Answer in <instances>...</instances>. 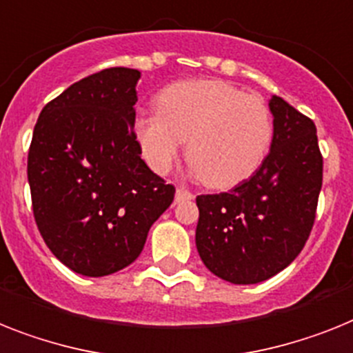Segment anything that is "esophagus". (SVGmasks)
<instances>
[{
    "mask_svg": "<svg viewBox=\"0 0 353 353\" xmlns=\"http://www.w3.org/2000/svg\"><path fill=\"white\" fill-rule=\"evenodd\" d=\"M194 199V194L188 192L186 188H177L176 190V203H183V201Z\"/></svg>",
    "mask_w": 353,
    "mask_h": 353,
    "instance_id": "1",
    "label": "esophagus"
}]
</instances>
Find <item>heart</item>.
<instances>
[{"mask_svg":"<svg viewBox=\"0 0 353 353\" xmlns=\"http://www.w3.org/2000/svg\"><path fill=\"white\" fill-rule=\"evenodd\" d=\"M156 108L136 118L134 136L158 174L170 170L186 141V161L201 181L224 190L250 179L271 150L268 103L228 82H176L158 94Z\"/></svg>","mask_w":353,"mask_h":353,"instance_id":"b5f03b06","label":"heart"}]
</instances>
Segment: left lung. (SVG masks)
<instances>
[{"label":"left lung","instance_id":"1","mask_svg":"<svg viewBox=\"0 0 353 353\" xmlns=\"http://www.w3.org/2000/svg\"><path fill=\"white\" fill-rule=\"evenodd\" d=\"M274 134L262 167L222 194L197 195L195 245L215 276L250 285L274 276L303 250L323 183L316 125L280 97L269 102Z\"/></svg>","mask_w":353,"mask_h":353}]
</instances>
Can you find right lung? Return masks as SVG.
Returning a JSON list of instances; mask_svg holds the SVG:
<instances>
[{"mask_svg": "<svg viewBox=\"0 0 353 353\" xmlns=\"http://www.w3.org/2000/svg\"><path fill=\"white\" fill-rule=\"evenodd\" d=\"M140 71L108 68L41 111L28 150L32 210L55 256L84 276L134 262L176 188L141 159L134 136Z\"/></svg>", "mask_w": 353, "mask_h": 353, "instance_id": "1", "label": "right lung"}]
</instances>
